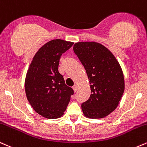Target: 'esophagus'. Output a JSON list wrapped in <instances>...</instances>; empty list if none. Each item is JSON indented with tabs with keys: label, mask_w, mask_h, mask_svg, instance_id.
Instances as JSON below:
<instances>
[{
	"label": "esophagus",
	"mask_w": 147,
	"mask_h": 147,
	"mask_svg": "<svg viewBox=\"0 0 147 147\" xmlns=\"http://www.w3.org/2000/svg\"><path fill=\"white\" fill-rule=\"evenodd\" d=\"M72 88H73V90H75V92H76V91H77V90H78V86H77V85H74L73 87H72Z\"/></svg>",
	"instance_id": "obj_1"
}]
</instances>
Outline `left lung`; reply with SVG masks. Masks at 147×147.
<instances>
[{"mask_svg":"<svg viewBox=\"0 0 147 147\" xmlns=\"http://www.w3.org/2000/svg\"><path fill=\"white\" fill-rule=\"evenodd\" d=\"M73 51L86 71L91 95L82 104L84 115L92 119L107 116L117 108L124 90L120 65L106 47L95 42H79Z\"/></svg>","mask_w":147,"mask_h":147,"instance_id":"8db88e82","label":"left lung"}]
</instances>
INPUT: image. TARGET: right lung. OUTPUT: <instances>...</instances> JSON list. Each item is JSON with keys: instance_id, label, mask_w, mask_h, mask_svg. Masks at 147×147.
<instances>
[{"instance_id": "1", "label": "right lung", "mask_w": 147, "mask_h": 147, "mask_svg": "<svg viewBox=\"0 0 147 147\" xmlns=\"http://www.w3.org/2000/svg\"><path fill=\"white\" fill-rule=\"evenodd\" d=\"M73 44L61 39L46 43L34 57L27 73L25 88L28 100L37 113L48 119L61 117L75 93L58 70L61 55Z\"/></svg>"}]
</instances>
